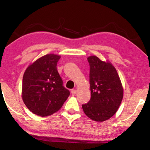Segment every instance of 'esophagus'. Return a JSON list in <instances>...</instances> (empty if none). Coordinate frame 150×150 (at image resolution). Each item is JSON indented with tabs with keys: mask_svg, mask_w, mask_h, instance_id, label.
Segmentation results:
<instances>
[{
	"mask_svg": "<svg viewBox=\"0 0 150 150\" xmlns=\"http://www.w3.org/2000/svg\"><path fill=\"white\" fill-rule=\"evenodd\" d=\"M71 95H72V96H75L76 95V89H72L71 91Z\"/></svg>",
	"mask_w": 150,
	"mask_h": 150,
	"instance_id": "obj_1",
	"label": "esophagus"
}]
</instances>
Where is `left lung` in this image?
Instances as JSON below:
<instances>
[{"label": "left lung", "instance_id": "obj_1", "mask_svg": "<svg viewBox=\"0 0 150 150\" xmlns=\"http://www.w3.org/2000/svg\"><path fill=\"white\" fill-rule=\"evenodd\" d=\"M91 99L82 106L86 115L96 122L108 120L117 111L124 96L117 71L110 61L89 56Z\"/></svg>", "mask_w": 150, "mask_h": 150}]
</instances>
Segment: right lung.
Here are the masks:
<instances>
[{
    "label": "right lung",
    "mask_w": 150,
    "mask_h": 150,
    "mask_svg": "<svg viewBox=\"0 0 150 150\" xmlns=\"http://www.w3.org/2000/svg\"><path fill=\"white\" fill-rule=\"evenodd\" d=\"M60 58L54 54L44 55L30 63L24 73L22 98L28 110L38 116L58 111L69 96L57 69Z\"/></svg>",
    "instance_id": "obj_1"
}]
</instances>
